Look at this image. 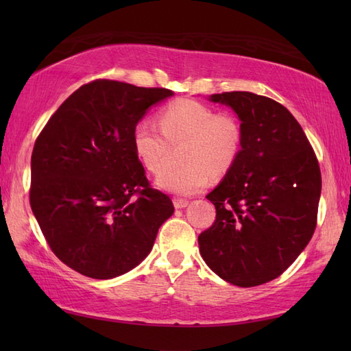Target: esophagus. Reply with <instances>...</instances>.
Masks as SVG:
<instances>
[{
    "label": "esophagus",
    "mask_w": 351,
    "mask_h": 351,
    "mask_svg": "<svg viewBox=\"0 0 351 351\" xmlns=\"http://www.w3.org/2000/svg\"><path fill=\"white\" fill-rule=\"evenodd\" d=\"M173 205L176 210H181V208H185L189 205V200L187 199H181V197H176L173 199Z\"/></svg>",
    "instance_id": "esophagus-1"
}]
</instances>
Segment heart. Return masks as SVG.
Returning a JSON list of instances; mask_svg holds the SVG:
<instances>
[{"instance_id":"heart-1","label":"heart","mask_w":351,"mask_h":351,"mask_svg":"<svg viewBox=\"0 0 351 351\" xmlns=\"http://www.w3.org/2000/svg\"><path fill=\"white\" fill-rule=\"evenodd\" d=\"M181 145L178 166L164 169L156 185L164 191L191 196L211 184L213 173L232 167L243 143V128L234 116L217 113L195 99H176L158 114L134 125L132 147L146 170L156 173L167 161L170 145Z\"/></svg>"}]
</instances>
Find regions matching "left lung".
Masks as SVG:
<instances>
[{"instance_id":"left-lung-1","label":"left lung","mask_w":351,"mask_h":351,"mask_svg":"<svg viewBox=\"0 0 351 351\" xmlns=\"http://www.w3.org/2000/svg\"><path fill=\"white\" fill-rule=\"evenodd\" d=\"M210 101L235 111L243 143L206 196L215 221L197 238L200 255L232 285H263L285 271L314 235L322 171L306 134L282 104L250 92Z\"/></svg>"}]
</instances>
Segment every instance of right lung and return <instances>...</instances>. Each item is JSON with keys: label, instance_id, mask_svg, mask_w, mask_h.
Returning <instances> with one entry per match:
<instances>
[{"label": "right lung", "instance_id": "add662e5", "mask_svg": "<svg viewBox=\"0 0 351 351\" xmlns=\"http://www.w3.org/2000/svg\"><path fill=\"white\" fill-rule=\"evenodd\" d=\"M171 95L95 80L73 92L37 137L29 205L51 250L72 270L93 279L132 270L173 214L132 147L134 125Z\"/></svg>", "mask_w": 351, "mask_h": 351}]
</instances>
